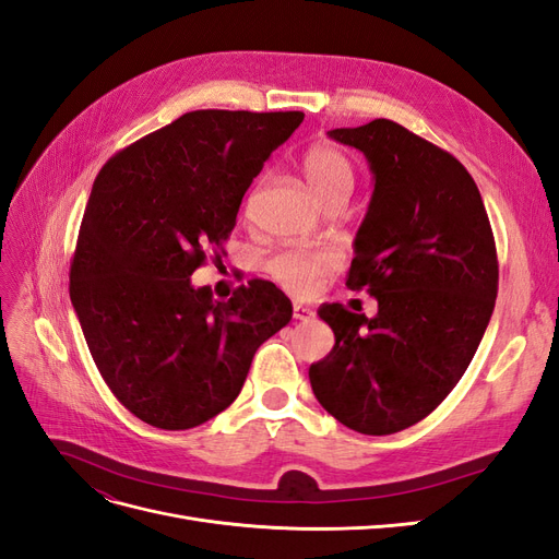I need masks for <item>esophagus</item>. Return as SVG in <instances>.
<instances>
[{
    "mask_svg": "<svg viewBox=\"0 0 559 559\" xmlns=\"http://www.w3.org/2000/svg\"><path fill=\"white\" fill-rule=\"evenodd\" d=\"M314 317V312L308 306H300V302H294V319L302 321V319H310Z\"/></svg>",
    "mask_w": 559,
    "mask_h": 559,
    "instance_id": "esophagus-1",
    "label": "esophagus"
}]
</instances>
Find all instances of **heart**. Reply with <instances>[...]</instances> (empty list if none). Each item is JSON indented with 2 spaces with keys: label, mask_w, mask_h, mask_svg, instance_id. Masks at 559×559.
<instances>
[{
  "label": "heart",
  "mask_w": 559,
  "mask_h": 559,
  "mask_svg": "<svg viewBox=\"0 0 559 559\" xmlns=\"http://www.w3.org/2000/svg\"><path fill=\"white\" fill-rule=\"evenodd\" d=\"M300 173L308 189L321 202L331 205L335 200L349 198L354 189V167L341 148L331 144L310 146L300 160ZM337 267V257L329 249H284L267 263V273L282 289L294 296H310L321 277Z\"/></svg>",
  "instance_id": "b5f03b06"
}]
</instances>
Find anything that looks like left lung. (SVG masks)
Segmentation results:
<instances>
[{
	"label": "left lung",
	"instance_id": "8db88e82",
	"mask_svg": "<svg viewBox=\"0 0 559 559\" xmlns=\"http://www.w3.org/2000/svg\"><path fill=\"white\" fill-rule=\"evenodd\" d=\"M329 138L359 148L376 179L347 286L378 314L319 308L335 345L310 384L345 427L386 436L433 413L476 354L497 300L495 235L476 181L441 146L386 118Z\"/></svg>",
	"mask_w": 559,
	"mask_h": 559
}]
</instances>
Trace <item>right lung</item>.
Segmentation results:
<instances>
[{"instance_id":"right-lung-1","label":"right lung","mask_w":559,"mask_h":559,"mask_svg":"<svg viewBox=\"0 0 559 559\" xmlns=\"http://www.w3.org/2000/svg\"><path fill=\"white\" fill-rule=\"evenodd\" d=\"M302 111L200 109L118 151L99 170L70 267V298L111 394L181 431L238 399L253 354L292 300L251 280L228 300L191 275L224 249L240 202Z\"/></svg>"}]
</instances>
